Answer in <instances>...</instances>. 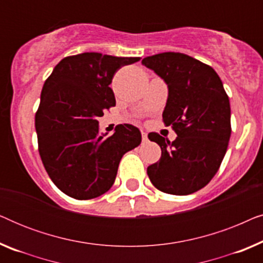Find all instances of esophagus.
Listing matches in <instances>:
<instances>
[{
    "label": "esophagus",
    "instance_id": "esophagus-1",
    "mask_svg": "<svg viewBox=\"0 0 263 263\" xmlns=\"http://www.w3.org/2000/svg\"><path fill=\"white\" fill-rule=\"evenodd\" d=\"M141 136H142V140L143 141H147V133L141 130Z\"/></svg>",
    "mask_w": 263,
    "mask_h": 263
}]
</instances>
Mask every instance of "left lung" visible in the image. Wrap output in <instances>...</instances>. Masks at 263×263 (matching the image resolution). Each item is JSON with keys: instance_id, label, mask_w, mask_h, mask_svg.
<instances>
[{"instance_id": "8db88e82", "label": "left lung", "mask_w": 263, "mask_h": 263, "mask_svg": "<svg viewBox=\"0 0 263 263\" xmlns=\"http://www.w3.org/2000/svg\"><path fill=\"white\" fill-rule=\"evenodd\" d=\"M142 64L166 82L163 121L177 138L158 133L148 139L161 148L159 161L147 167L152 184L172 195H188L211 182L224 159L231 136V109L213 68L181 52L145 57Z\"/></svg>"}]
</instances>
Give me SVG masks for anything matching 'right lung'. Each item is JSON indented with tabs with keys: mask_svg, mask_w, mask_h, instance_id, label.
Segmentation results:
<instances>
[{
	"mask_svg": "<svg viewBox=\"0 0 263 263\" xmlns=\"http://www.w3.org/2000/svg\"><path fill=\"white\" fill-rule=\"evenodd\" d=\"M138 61L79 53L64 57L45 80L35 112L38 151L49 177L66 195L77 200L103 195L112 186L123 154L141 142L134 125L118 124L106 138L97 121L116 105L110 88L115 73Z\"/></svg>",
	"mask_w": 263,
	"mask_h": 263,
	"instance_id": "obj_1",
	"label": "right lung"
}]
</instances>
